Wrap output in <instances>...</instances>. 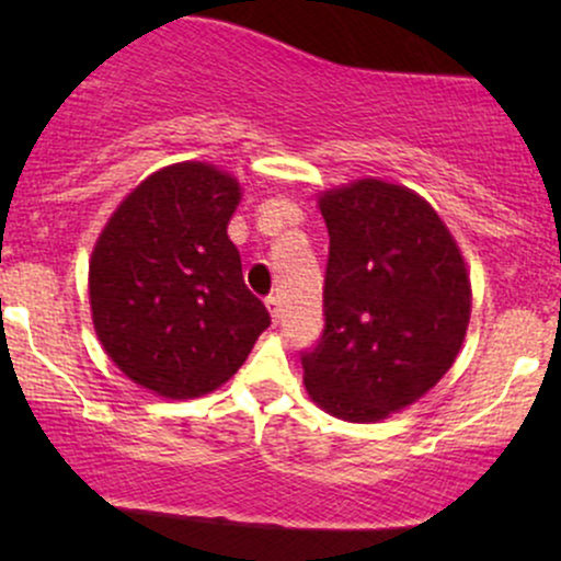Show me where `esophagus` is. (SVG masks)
<instances>
[{
	"label": "esophagus",
	"mask_w": 561,
	"mask_h": 561,
	"mask_svg": "<svg viewBox=\"0 0 561 561\" xmlns=\"http://www.w3.org/2000/svg\"><path fill=\"white\" fill-rule=\"evenodd\" d=\"M266 308H268V313H272V321L274 324H279V319H282V302H279V298H266Z\"/></svg>",
	"instance_id": "obj_1"
}]
</instances>
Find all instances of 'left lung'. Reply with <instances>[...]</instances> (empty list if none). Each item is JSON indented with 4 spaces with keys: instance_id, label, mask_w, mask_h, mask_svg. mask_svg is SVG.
I'll return each mask as SVG.
<instances>
[{
    "instance_id": "8db88e82",
    "label": "left lung",
    "mask_w": 561,
    "mask_h": 561,
    "mask_svg": "<svg viewBox=\"0 0 561 561\" xmlns=\"http://www.w3.org/2000/svg\"><path fill=\"white\" fill-rule=\"evenodd\" d=\"M324 332L300 353L308 396L377 422L435 388L465 343L472 289L454 237L420 195L377 179L324 192Z\"/></svg>"
}]
</instances>
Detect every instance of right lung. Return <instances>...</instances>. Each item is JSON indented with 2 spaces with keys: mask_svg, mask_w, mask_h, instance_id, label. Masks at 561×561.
Here are the masks:
<instances>
[{
  "mask_svg": "<svg viewBox=\"0 0 561 561\" xmlns=\"http://www.w3.org/2000/svg\"><path fill=\"white\" fill-rule=\"evenodd\" d=\"M237 203L229 173L176 163L141 182L96 240V337L128 379L163 398L221 388L272 324L227 234Z\"/></svg>",
  "mask_w": 561,
  "mask_h": 561,
  "instance_id": "add662e5",
  "label": "right lung"
}]
</instances>
